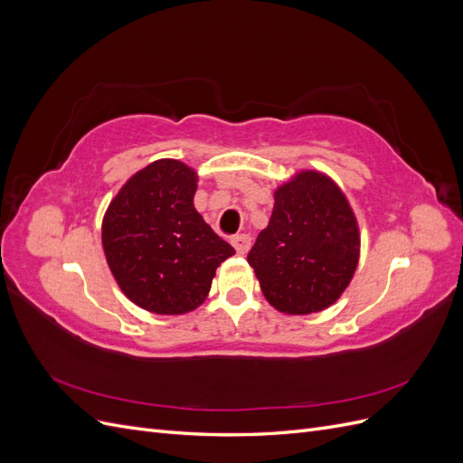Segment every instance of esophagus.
<instances>
[{"instance_id":"1","label":"esophagus","mask_w":463,"mask_h":463,"mask_svg":"<svg viewBox=\"0 0 463 463\" xmlns=\"http://www.w3.org/2000/svg\"><path fill=\"white\" fill-rule=\"evenodd\" d=\"M232 245L240 255H245L250 247V237L247 233H237L232 237Z\"/></svg>"}]
</instances>
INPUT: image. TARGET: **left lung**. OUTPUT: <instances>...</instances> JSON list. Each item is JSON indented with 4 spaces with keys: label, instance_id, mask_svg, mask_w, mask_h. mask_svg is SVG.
<instances>
[{
    "label": "left lung",
    "instance_id": "left-lung-1",
    "mask_svg": "<svg viewBox=\"0 0 463 463\" xmlns=\"http://www.w3.org/2000/svg\"><path fill=\"white\" fill-rule=\"evenodd\" d=\"M359 226L345 194L317 170L274 191V210L249 250L260 289L286 315L325 311L340 299L359 262Z\"/></svg>",
    "mask_w": 463,
    "mask_h": 463
}]
</instances>
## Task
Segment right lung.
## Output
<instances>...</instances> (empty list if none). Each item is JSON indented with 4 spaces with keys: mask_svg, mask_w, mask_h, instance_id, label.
Instances as JSON below:
<instances>
[{
    "mask_svg": "<svg viewBox=\"0 0 463 463\" xmlns=\"http://www.w3.org/2000/svg\"><path fill=\"white\" fill-rule=\"evenodd\" d=\"M197 172L162 158L128 179L102 220V247L118 286L156 315H184L204 303L216 269L235 249L193 204Z\"/></svg>",
    "mask_w": 463,
    "mask_h": 463,
    "instance_id": "1",
    "label": "right lung"
}]
</instances>
